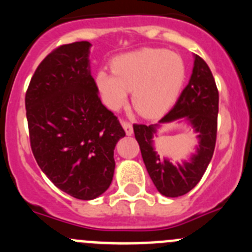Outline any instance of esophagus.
I'll return each mask as SVG.
<instances>
[{"label":"esophagus","instance_id":"1","mask_svg":"<svg viewBox=\"0 0 252 252\" xmlns=\"http://www.w3.org/2000/svg\"><path fill=\"white\" fill-rule=\"evenodd\" d=\"M121 125H122V127H124L125 132H126V135H127V136H131V135L133 133L132 125L128 124V122H126V121H122Z\"/></svg>","mask_w":252,"mask_h":252}]
</instances>
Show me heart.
<instances>
[{"mask_svg": "<svg viewBox=\"0 0 252 252\" xmlns=\"http://www.w3.org/2000/svg\"><path fill=\"white\" fill-rule=\"evenodd\" d=\"M186 78L187 66L179 54L144 48L116 57L112 72L99 69L94 84L110 110H120L132 91L135 110L145 117H158L175 103Z\"/></svg>", "mask_w": 252, "mask_h": 252, "instance_id": "b5f03b06", "label": "heart"}]
</instances>
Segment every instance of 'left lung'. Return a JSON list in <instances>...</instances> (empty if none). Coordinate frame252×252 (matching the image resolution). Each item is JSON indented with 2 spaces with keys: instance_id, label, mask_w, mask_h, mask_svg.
<instances>
[{
  "instance_id": "obj_1",
  "label": "left lung",
  "mask_w": 252,
  "mask_h": 252,
  "mask_svg": "<svg viewBox=\"0 0 252 252\" xmlns=\"http://www.w3.org/2000/svg\"><path fill=\"white\" fill-rule=\"evenodd\" d=\"M218 91L207 63L194 55L190 79L174 107L158 124L133 125L146 170L162 195L180 197L192 190L203 177L213 157L217 136ZM184 122L197 133L196 153L175 166L168 158H160L153 146V136L162 124Z\"/></svg>"
}]
</instances>
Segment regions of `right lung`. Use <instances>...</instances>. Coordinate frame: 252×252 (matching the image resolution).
Returning <instances> with one entry per match:
<instances>
[{
  "mask_svg": "<svg viewBox=\"0 0 252 252\" xmlns=\"http://www.w3.org/2000/svg\"><path fill=\"white\" fill-rule=\"evenodd\" d=\"M88 41L62 45L40 63L25 97L31 150L55 187L82 201L106 192L124 137L91 74Z\"/></svg>",
  "mask_w": 252,
  "mask_h": 252,
  "instance_id": "1",
  "label": "right lung"
}]
</instances>
